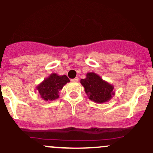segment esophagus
<instances>
[{"label": "esophagus", "instance_id": "1", "mask_svg": "<svg viewBox=\"0 0 153 153\" xmlns=\"http://www.w3.org/2000/svg\"><path fill=\"white\" fill-rule=\"evenodd\" d=\"M71 81H73V82H78V77H76V78H74V79H72Z\"/></svg>", "mask_w": 153, "mask_h": 153}]
</instances>
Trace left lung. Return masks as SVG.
<instances>
[{"label": "left lung", "instance_id": "8db88e82", "mask_svg": "<svg viewBox=\"0 0 153 153\" xmlns=\"http://www.w3.org/2000/svg\"><path fill=\"white\" fill-rule=\"evenodd\" d=\"M80 83L89 99L96 103L106 102L115 94L113 85L94 73H88L86 78L80 80Z\"/></svg>", "mask_w": 153, "mask_h": 153}]
</instances>
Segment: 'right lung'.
<instances>
[{"label":"right lung","instance_id":"1","mask_svg":"<svg viewBox=\"0 0 153 153\" xmlns=\"http://www.w3.org/2000/svg\"><path fill=\"white\" fill-rule=\"evenodd\" d=\"M69 82L70 80L67 75L52 73L37 85L36 90L45 101H53L58 99L59 92L67 82Z\"/></svg>","mask_w":153,"mask_h":153}]
</instances>
